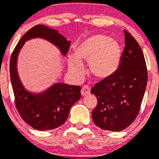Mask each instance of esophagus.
I'll use <instances>...</instances> for the list:
<instances>
[{"label": "esophagus", "instance_id": "esophagus-1", "mask_svg": "<svg viewBox=\"0 0 159 159\" xmlns=\"http://www.w3.org/2000/svg\"><path fill=\"white\" fill-rule=\"evenodd\" d=\"M81 93L82 96H86V95H89L90 94V88L87 85L83 86L82 89H81Z\"/></svg>", "mask_w": 159, "mask_h": 159}]
</instances>
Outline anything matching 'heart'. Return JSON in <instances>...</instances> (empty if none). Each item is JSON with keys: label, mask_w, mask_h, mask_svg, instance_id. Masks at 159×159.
Wrapping results in <instances>:
<instances>
[{"label": "heart", "mask_w": 159, "mask_h": 159, "mask_svg": "<svg viewBox=\"0 0 159 159\" xmlns=\"http://www.w3.org/2000/svg\"><path fill=\"white\" fill-rule=\"evenodd\" d=\"M88 61L89 73L98 80L112 76L120 66L122 49L117 41L103 34L94 35L80 43L75 48V57L67 59L68 69L75 76H82Z\"/></svg>", "instance_id": "1"}]
</instances>
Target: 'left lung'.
<instances>
[{
    "mask_svg": "<svg viewBox=\"0 0 159 159\" xmlns=\"http://www.w3.org/2000/svg\"><path fill=\"white\" fill-rule=\"evenodd\" d=\"M125 47L117 71L96 83L91 93L98 103L92 111L97 127L110 131H120L135 120L144 97L148 71L144 54L133 36L124 30Z\"/></svg>",
    "mask_w": 159,
    "mask_h": 159,
    "instance_id": "left-lung-1",
    "label": "left lung"
}]
</instances>
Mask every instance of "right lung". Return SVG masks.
Returning <instances> with one entry per match:
<instances>
[{
	"instance_id": "1",
	"label": "right lung",
	"mask_w": 159,
	"mask_h": 159,
	"mask_svg": "<svg viewBox=\"0 0 159 159\" xmlns=\"http://www.w3.org/2000/svg\"><path fill=\"white\" fill-rule=\"evenodd\" d=\"M43 39L54 45L66 56L70 41L55 29L38 25L29 29L19 40L10 61L11 82L15 105L21 118L35 130H49L62 125L71 106L81 98V87L56 82L45 90L32 92L25 88L18 72V57L25 43L32 39Z\"/></svg>"
}]
</instances>
